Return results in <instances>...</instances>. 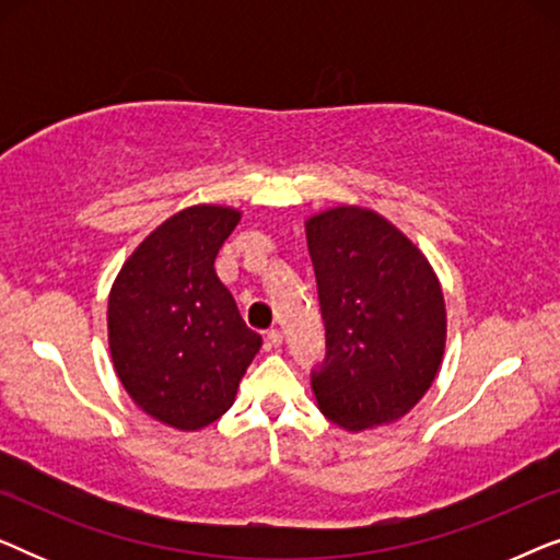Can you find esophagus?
I'll return each mask as SVG.
<instances>
[{"label": "esophagus", "instance_id": "34e87169", "mask_svg": "<svg viewBox=\"0 0 560 560\" xmlns=\"http://www.w3.org/2000/svg\"><path fill=\"white\" fill-rule=\"evenodd\" d=\"M265 339H267V347H270V349H278L280 343H282V334L278 331V328H270V331L265 334Z\"/></svg>", "mask_w": 560, "mask_h": 560}]
</instances>
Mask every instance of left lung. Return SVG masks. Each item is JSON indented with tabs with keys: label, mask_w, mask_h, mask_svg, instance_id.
Masks as SVG:
<instances>
[{
	"label": "left lung",
	"mask_w": 560,
	"mask_h": 560,
	"mask_svg": "<svg viewBox=\"0 0 560 560\" xmlns=\"http://www.w3.org/2000/svg\"><path fill=\"white\" fill-rule=\"evenodd\" d=\"M328 359L313 374L318 410L349 433L416 408L446 354L439 275L410 236L364 206L305 219Z\"/></svg>",
	"instance_id": "obj_1"
}]
</instances>
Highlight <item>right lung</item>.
<instances>
[{"label": "right lung", "instance_id": "right-lung-1", "mask_svg": "<svg viewBox=\"0 0 560 560\" xmlns=\"http://www.w3.org/2000/svg\"><path fill=\"white\" fill-rule=\"evenodd\" d=\"M240 219L234 206H188L152 229L114 278V372L137 408L175 431H201L224 416L262 347L213 270Z\"/></svg>", "mask_w": 560, "mask_h": 560}]
</instances>
